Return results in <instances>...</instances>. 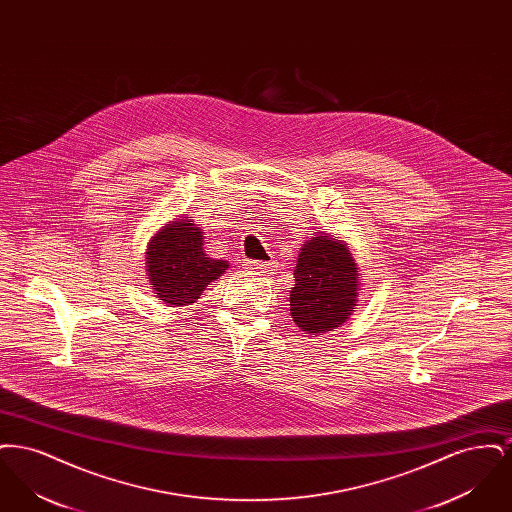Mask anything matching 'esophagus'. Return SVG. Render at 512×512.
Wrapping results in <instances>:
<instances>
[{
	"label": "esophagus",
	"mask_w": 512,
	"mask_h": 512,
	"mask_svg": "<svg viewBox=\"0 0 512 512\" xmlns=\"http://www.w3.org/2000/svg\"><path fill=\"white\" fill-rule=\"evenodd\" d=\"M247 270L251 274H257V276H270V274H274L276 265L274 263H263V261H249Z\"/></svg>",
	"instance_id": "34e87169"
}]
</instances>
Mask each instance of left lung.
Returning <instances> with one entry per match:
<instances>
[{
    "label": "left lung",
    "mask_w": 512,
    "mask_h": 512,
    "mask_svg": "<svg viewBox=\"0 0 512 512\" xmlns=\"http://www.w3.org/2000/svg\"><path fill=\"white\" fill-rule=\"evenodd\" d=\"M293 278V322L311 336L341 326L357 305V263L347 245L328 234H317L303 244Z\"/></svg>",
    "instance_id": "left-lung-1"
}]
</instances>
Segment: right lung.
<instances>
[{"instance_id": "right-lung-1", "label": "right lung", "mask_w": 512, "mask_h": 512, "mask_svg": "<svg viewBox=\"0 0 512 512\" xmlns=\"http://www.w3.org/2000/svg\"><path fill=\"white\" fill-rule=\"evenodd\" d=\"M146 265L153 292L171 307L195 303L230 267L203 253V232L192 217L171 220L149 240Z\"/></svg>"}]
</instances>
